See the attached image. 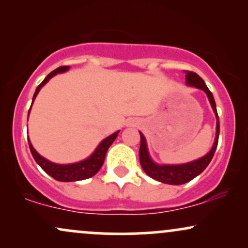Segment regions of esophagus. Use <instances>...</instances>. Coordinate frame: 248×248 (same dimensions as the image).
Returning a JSON list of instances; mask_svg holds the SVG:
<instances>
[{"label":"esophagus","mask_w":248,"mask_h":248,"mask_svg":"<svg viewBox=\"0 0 248 248\" xmlns=\"http://www.w3.org/2000/svg\"><path fill=\"white\" fill-rule=\"evenodd\" d=\"M135 124V122H132V124H130V126H133V124Z\"/></svg>","instance_id":"esophagus-1"}]
</instances>
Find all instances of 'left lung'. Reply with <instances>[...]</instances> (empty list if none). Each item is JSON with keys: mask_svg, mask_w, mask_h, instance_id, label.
I'll return each mask as SVG.
<instances>
[{"mask_svg": "<svg viewBox=\"0 0 248 248\" xmlns=\"http://www.w3.org/2000/svg\"><path fill=\"white\" fill-rule=\"evenodd\" d=\"M186 81L187 85H190V86L201 88V90H203L204 92L206 93L207 98H209L210 102H211L213 112H215L216 116H217V133H216L215 144H213L210 153H207L204 157L193 162H190V163L186 164H179V166H158V164L154 163V162L150 160L149 154H148L147 150L146 139L142 135V133H140L141 144L139 155H140V163L142 169L144 170V172H146L148 176L156 179V181L162 182V183L166 184H172V186H179V184L187 183V182H190L191 179L195 178L196 176H198L199 173H202L205 170V168L209 166L213 155H215L219 139V118L217 108H216L215 98H213L211 91L207 88L203 79H202L197 73L192 72V71H186Z\"/></svg>", "mask_w": 248, "mask_h": 248, "instance_id": "obj_1", "label": "left lung"}]
</instances>
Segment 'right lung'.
Wrapping results in <instances>:
<instances>
[{
    "label": "right lung",
    "mask_w": 248,
    "mask_h": 248,
    "mask_svg": "<svg viewBox=\"0 0 248 248\" xmlns=\"http://www.w3.org/2000/svg\"><path fill=\"white\" fill-rule=\"evenodd\" d=\"M69 70V66H59L58 69L53 70L52 72L49 73L46 76V78L43 80L41 84L38 85V87L36 88V92L33 94L32 101L35 100V98L38 94L39 90H41L42 86H44L49 79L52 78L53 76H56L57 73L65 72V71ZM31 108V107H30ZM30 112V109H29ZM119 132L113 134V135L108 136V138L105 139L104 141L99 144L98 148L95 149V152L87 158V160H84L81 162H78V163L73 164H56L52 163V162L47 161L46 158L42 157L38 153L33 149L32 144L29 142V148L30 152L32 154L33 158L37 163L39 164V167L44 170L47 175H50L51 177H53L57 181L59 182H76V181H82V179H86L94 176L96 172L100 170V168L104 164L105 157H106V153L108 148L110 147V144L114 142V140L118 136Z\"/></svg>",
    "instance_id": "add662e5"
}]
</instances>
